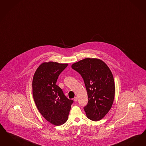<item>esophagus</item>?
Returning <instances> with one entry per match:
<instances>
[{
	"mask_svg": "<svg viewBox=\"0 0 146 146\" xmlns=\"http://www.w3.org/2000/svg\"><path fill=\"white\" fill-rule=\"evenodd\" d=\"M78 100V98L77 97H75L74 98V102H76Z\"/></svg>",
	"mask_w": 146,
	"mask_h": 146,
	"instance_id": "obj_1",
	"label": "esophagus"
}]
</instances>
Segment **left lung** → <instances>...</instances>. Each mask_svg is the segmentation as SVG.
I'll return each instance as SVG.
<instances>
[{"label": "left lung", "instance_id": "left-lung-1", "mask_svg": "<svg viewBox=\"0 0 146 146\" xmlns=\"http://www.w3.org/2000/svg\"><path fill=\"white\" fill-rule=\"evenodd\" d=\"M85 82L88 95V104L84 110L90 119L98 121L105 117L113 104L115 85L109 67L102 60L84 58L72 64Z\"/></svg>", "mask_w": 146, "mask_h": 146}]
</instances>
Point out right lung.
I'll return each mask as SVG.
<instances>
[{"label":"right lung","mask_w":146,"mask_h":146,"mask_svg":"<svg viewBox=\"0 0 146 146\" xmlns=\"http://www.w3.org/2000/svg\"><path fill=\"white\" fill-rule=\"evenodd\" d=\"M68 64L43 62L37 68L33 79V95L37 109L47 121L56 126L67 121L73 102L56 85L58 76Z\"/></svg>","instance_id":"right-lung-1"}]
</instances>
